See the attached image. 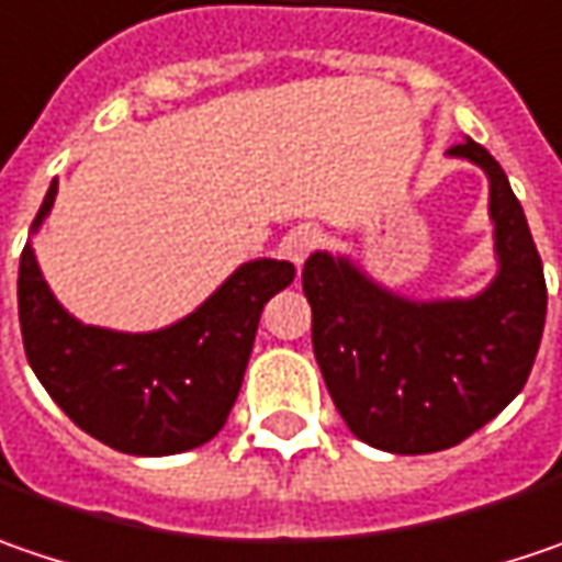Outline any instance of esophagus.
Masks as SVG:
<instances>
[{
    "mask_svg": "<svg viewBox=\"0 0 562 562\" xmlns=\"http://www.w3.org/2000/svg\"><path fill=\"white\" fill-rule=\"evenodd\" d=\"M321 241H324V235H321L317 225H299V228H292V232L282 238V254H285L295 267H302V263L308 260V254L321 248Z\"/></svg>",
    "mask_w": 562,
    "mask_h": 562,
    "instance_id": "esophagus-1",
    "label": "esophagus"
}]
</instances>
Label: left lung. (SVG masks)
<instances>
[{
	"mask_svg": "<svg viewBox=\"0 0 562 562\" xmlns=\"http://www.w3.org/2000/svg\"><path fill=\"white\" fill-rule=\"evenodd\" d=\"M448 155L490 178L499 273L480 295L411 302L330 254H312L302 270L327 391L356 439L394 454L474 436L525 387L544 334V267L506 171L474 139Z\"/></svg>",
	"mask_w": 562,
	"mask_h": 562,
	"instance_id": "1",
	"label": "left lung"
}]
</instances>
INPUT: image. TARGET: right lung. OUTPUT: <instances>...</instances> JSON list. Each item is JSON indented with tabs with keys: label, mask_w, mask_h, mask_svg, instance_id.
Instances as JSON below:
<instances>
[{
	"label": "right lung",
	"mask_w": 562,
	"mask_h": 562,
	"mask_svg": "<svg viewBox=\"0 0 562 562\" xmlns=\"http://www.w3.org/2000/svg\"><path fill=\"white\" fill-rule=\"evenodd\" d=\"M56 200L50 183L31 232ZM295 277L289 260L241 263L183 321L116 334L76 321L41 277L31 245L18 267V321L34 375L59 411L123 454L161 458L210 442L241 391L263 305Z\"/></svg>",
	"instance_id": "obj_1"
}]
</instances>
